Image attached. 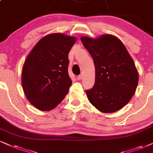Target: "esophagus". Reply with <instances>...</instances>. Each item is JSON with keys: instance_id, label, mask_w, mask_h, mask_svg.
Here are the masks:
<instances>
[{"instance_id": "34e87169", "label": "esophagus", "mask_w": 153, "mask_h": 153, "mask_svg": "<svg viewBox=\"0 0 153 153\" xmlns=\"http://www.w3.org/2000/svg\"><path fill=\"white\" fill-rule=\"evenodd\" d=\"M77 79H78V80H82V75H78V76H77Z\"/></svg>"}]
</instances>
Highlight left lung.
Here are the masks:
<instances>
[{
  "label": "left lung",
  "mask_w": 153,
  "mask_h": 153,
  "mask_svg": "<svg viewBox=\"0 0 153 153\" xmlns=\"http://www.w3.org/2000/svg\"><path fill=\"white\" fill-rule=\"evenodd\" d=\"M81 41L95 67L94 85L86 90L89 101L104 113L121 109L130 101L138 85V71L132 58L122 42L110 34L96 39L82 36Z\"/></svg>",
  "instance_id": "8db88e82"
}]
</instances>
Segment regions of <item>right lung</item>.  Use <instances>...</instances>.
<instances>
[{"label":"right lung","mask_w":153,"mask_h":153,"mask_svg":"<svg viewBox=\"0 0 153 153\" xmlns=\"http://www.w3.org/2000/svg\"><path fill=\"white\" fill-rule=\"evenodd\" d=\"M76 39L60 33L44 36L25 61L22 73L25 94L42 111L55 108L72 85L68 75V53Z\"/></svg>","instance_id":"1"}]
</instances>
